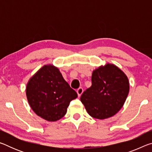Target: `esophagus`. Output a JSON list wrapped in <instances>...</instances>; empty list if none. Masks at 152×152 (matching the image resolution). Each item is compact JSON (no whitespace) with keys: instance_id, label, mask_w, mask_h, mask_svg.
<instances>
[{"instance_id":"1","label":"esophagus","mask_w":152,"mask_h":152,"mask_svg":"<svg viewBox=\"0 0 152 152\" xmlns=\"http://www.w3.org/2000/svg\"><path fill=\"white\" fill-rule=\"evenodd\" d=\"M83 91H84V90H83V88H81V87H80L79 88L77 89L76 92H77V94H78V96H81V94H82V92H83Z\"/></svg>"}]
</instances>
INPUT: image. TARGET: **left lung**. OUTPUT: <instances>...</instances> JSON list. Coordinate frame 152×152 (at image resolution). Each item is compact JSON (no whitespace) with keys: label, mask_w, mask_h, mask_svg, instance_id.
Masks as SVG:
<instances>
[{"label":"left lung","mask_w":152,"mask_h":152,"mask_svg":"<svg viewBox=\"0 0 152 152\" xmlns=\"http://www.w3.org/2000/svg\"><path fill=\"white\" fill-rule=\"evenodd\" d=\"M92 86L84 91L80 101L92 117L104 119L121 109L129 91L127 76L114 64H107L93 71Z\"/></svg>","instance_id":"left-lung-1"}]
</instances>
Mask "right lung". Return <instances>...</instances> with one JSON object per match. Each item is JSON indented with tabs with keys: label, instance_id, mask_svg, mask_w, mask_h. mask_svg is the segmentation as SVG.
Listing matches in <instances>:
<instances>
[{
	"label": "right lung",
	"instance_id": "1",
	"mask_svg": "<svg viewBox=\"0 0 152 152\" xmlns=\"http://www.w3.org/2000/svg\"><path fill=\"white\" fill-rule=\"evenodd\" d=\"M26 95L35 114L48 121L62 118L70 101L78 96L58 68L52 65L43 66L30 78Z\"/></svg>",
	"mask_w": 152,
	"mask_h": 152
}]
</instances>
